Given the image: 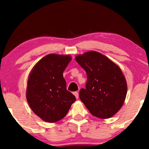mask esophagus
Masks as SVG:
<instances>
[{"label": "esophagus", "instance_id": "34e87169", "mask_svg": "<svg viewBox=\"0 0 149 149\" xmlns=\"http://www.w3.org/2000/svg\"><path fill=\"white\" fill-rule=\"evenodd\" d=\"M74 95H75V98H76V99H77L78 98H79V94H78V93L77 92H74Z\"/></svg>", "mask_w": 149, "mask_h": 149}]
</instances>
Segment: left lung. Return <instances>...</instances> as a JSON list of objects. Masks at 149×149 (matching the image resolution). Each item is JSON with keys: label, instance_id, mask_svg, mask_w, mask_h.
Masks as SVG:
<instances>
[{"label": "left lung", "instance_id": "obj_1", "mask_svg": "<svg viewBox=\"0 0 149 149\" xmlns=\"http://www.w3.org/2000/svg\"><path fill=\"white\" fill-rule=\"evenodd\" d=\"M87 73L86 88L79 98L91 114L107 119L120 110L124 103L127 87L120 68L104 55L89 51L75 56Z\"/></svg>", "mask_w": 149, "mask_h": 149}]
</instances>
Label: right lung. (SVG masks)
Instances as JSON below:
<instances>
[{
    "mask_svg": "<svg viewBox=\"0 0 149 149\" xmlns=\"http://www.w3.org/2000/svg\"><path fill=\"white\" fill-rule=\"evenodd\" d=\"M71 60L70 55L48 54L30 72L26 99L33 112L45 122L54 123L62 119L76 100L66 89L63 77Z\"/></svg>",
    "mask_w": 149,
    "mask_h": 149,
    "instance_id": "right-lung-1",
    "label": "right lung"
}]
</instances>
